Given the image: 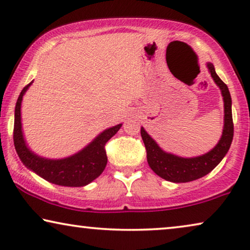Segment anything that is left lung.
Instances as JSON below:
<instances>
[{
    "mask_svg": "<svg viewBox=\"0 0 250 250\" xmlns=\"http://www.w3.org/2000/svg\"><path fill=\"white\" fill-rule=\"evenodd\" d=\"M211 78L220 87L224 102V125L221 139L217 145L204 155L196 157H181L167 152L159 146L148 134L145 127H141V136L146 149V160L153 172L162 179L174 183H186L200 179L210 173L227 155L233 139V122H232V100L227 84L217 76L214 64L207 62Z\"/></svg>",
    "mask_w": 250,
    "mask_h": 250,
    "instance_id": "8db88e82",
    "label": "left lung"
}]
</instances>
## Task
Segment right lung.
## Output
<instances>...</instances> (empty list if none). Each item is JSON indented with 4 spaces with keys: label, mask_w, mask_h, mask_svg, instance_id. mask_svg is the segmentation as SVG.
Listing matches in <instances>:
<instances>
[{
    "label": "right lung",
    "mask_w": 250,
    "mask_h": 250,
    "mask_svg": "<svg viewBox=\"0 0 250 250\" xmlns=\"http://www.w3.org/2000/svg\"><path fill=\"white\" fill-rule=\"evenodd\" d=\"M33 82L23 87L15 109L13 142L20 160L29 170L46 180L47 182L61 187H84L101 175L107 165L104 145L119 131L123 124L105 128L92 141L74 155L59 159L45 158L37 155L27 145L22 131L21 104L22 98Z\"/></svg>",
    "instance_id": "add662e5"
}]
</instances>
